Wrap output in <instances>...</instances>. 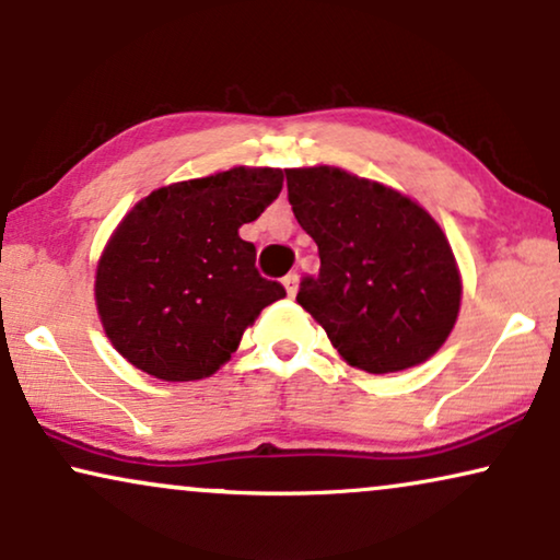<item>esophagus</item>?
Returning <instances> with one entry per match:
<instances>
[{
  "mask_svg": "<svg viewBox=\"0 0 560 560\" xmlns=\"http://www.w3.org/2000/svg\"><path fill=\"white\" fill-rule=\"evenodd\" d=\"M284 287H287L289 296H294L296 292H300V273H296V271H289V273L284 276Z\"/></svg>",
  "mask_w": 560,
  "mask_h": 560,
  "instance_id": "esophagus-1",
  "label": "esophagus"
}]
</instances>
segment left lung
Listing matches in <instances>:
<instances>
[{"label": "left lung", "instance_id": "8db88e82", "mask_svg": "<svg viewBox=\"0 0 560 560\" xmlns=\"http://www.w3.org/2000/svg\"><path fill=\"white\" fill-rule=\"evenodd\" d=\"M289 202L317 243L319 273L296 302L350 366L392 374L428 361L460 307L456 258L438 222L389 186L348 171H287Z\"/></svg>", "mask_w": 560, "mask_h": 560}]
</instances>
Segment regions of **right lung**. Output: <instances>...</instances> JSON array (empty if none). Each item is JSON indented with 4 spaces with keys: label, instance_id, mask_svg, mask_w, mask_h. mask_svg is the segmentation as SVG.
Returning a JSON list of instances; mask_svg holds the SVG:
<instances>
[{
    "label": "right lung",
    "instance_id": "add662e5",
    "mask_svg": "<svg viewBox=\"0 0 560 560\" xmlns=\"http://www.w3.org/2000/svg\"><path fill=\"white\" fill-rule=\"evenodd\" d=\"M281 186V168H233L163 186L125 214L94 292L104 332L132 366L163 382L212 376L260 310L287 296L237 235Z\"/></svg>",
    "mask_w": 560,
    "mask_h": 560
}]
</instances>
